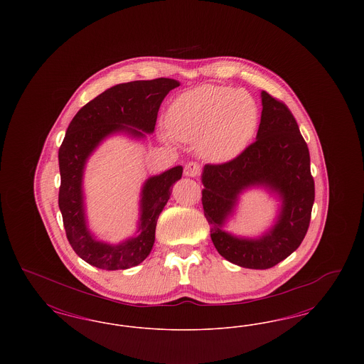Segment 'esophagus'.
<instances>
[{
    "label": "esophagus",
    "instance_id": "esophagus-1",
    "mask_svg": "<svg viewBox=\"0 0 364 364\" xmlns=\"http://www.w3.org/2000/svg\"><path fill=\"white\" fill-rule=\"evenodd\" d=\"M184 174L187 177H198L200 174V166L196 162H188L184 166Z\"/></svg>",
    "mask_w": 364,
    "mask_h": 364
}]
</instances>
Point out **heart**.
Segmentation results:
<instances>
[{"instance_id": "obj_1", "label": "heart", "mask_w": 364, "mask_h": 364, "mask_svg": "<svg viewBox=\"0 0 364 364\" xmlns=\"http://www.w3.org/2000/svg\"><path fill=\"white\" fill-rule=\"evenodd\" d=\"M169 131L162 138L198 141V150L213 162H229L255 138L259 110L245 91L230 86L196 87L174 100L166 113Z\"/></svg>"}]
</instances>
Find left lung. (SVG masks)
<instances>
[{
	"label": "left lung",
	"mask_w": 364,
	"mask_h": 364,
	"mask_svg": "<svg viewBox=\"0 0 364 364\" xmlns=\"http://www.w3.org/2000/svg\"><path fill=\"white\" fill-rule=\"evenodd\" d=\"M257 140L225 164L205 165L202 203L218 254L247 269H270L301 244L315 198L307 143L294 114L266 91ZM263 188L282 202L278 218L258 238L235 237L223 229L244 190Z\"/></svg>",
	"instance_id": "8db88e82"
}]
</instances>
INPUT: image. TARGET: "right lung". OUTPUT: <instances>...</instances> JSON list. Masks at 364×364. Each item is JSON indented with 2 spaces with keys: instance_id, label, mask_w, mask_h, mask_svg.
Segmentation results:
<instances>
[{
  "instance_id": "1",
  "label": "right lung",
  "mask_w": 364,
  "mask_h": 364,
  "mask_svg": "<svg viewBox=\"0 0 364 364\" xmlns=\"http://www.w3.org/2000/svg\"><path fill=\"white\" fill-rule=\"evenodd\" d=\"M178 86L177 80L168 77L116 85L85 105L70 122L58 150V206L70 247L91 266L125 270L149 257L156 240V220L171 198L174 183L181 178L183 166H174L144 181L136 235L119 244H109L97 240L87 226L83 192L87 159L112 135L144 139L153 134L159 106L168 92Z\"/></svg>"
}]
</instances>
